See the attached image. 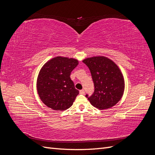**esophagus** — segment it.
I'll return each instance as SVG.
<instances>
[{"mask_svg": "<svg viewBox=\"0 0 155 155\" xmlns=\"http://www.w3.org/2000/svg\"><path fill=\"white\" fill-rule=\"evenodd\" d=\"M79 94H85V91L82 89V90L79 91Z\"/></svg>", "mask_w": 155, "mask_h": 155, "instance_id": "esophagus-1", "label": "esophagus"}]
</instances>
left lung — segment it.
<instances>
[{"label": "left lung", "instance_id": "obj_1", "mask_svg": "<svg viewBox=\"0 0 155 155\" xmlns=\"http://www.w3.org/2000/svg\"><path fill=\"white\" fill-rule=\"evenodd\" d=\"M90 70L94 85V92L88 97L91 104L99 109L114 106L124 94L125 81L116 64L104 56H96L83 60Z\"/></svg>", "mask_w": 155, "mask_h": 155}]
</instances>
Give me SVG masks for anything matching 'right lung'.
Returning <instances> with one entry per match:
<instances>
[{
    "label": "right lung",
    "instance_id": "1",
    "mask_svg": "<svg viewBox=\"0 0 155 155\" xmlns=\"http://www.w3.org/2000/svg\"><path fill=\"white\" fill-rule=\"evenodd\" d=\"M78 61L64 57L54 58L41 68L37 80V92L41 101L55 110H64L73 104L79 94L70 79Z\"/></svg>",
    "mask_w": 155,
    "mask_h": 155
}]
</instances>
